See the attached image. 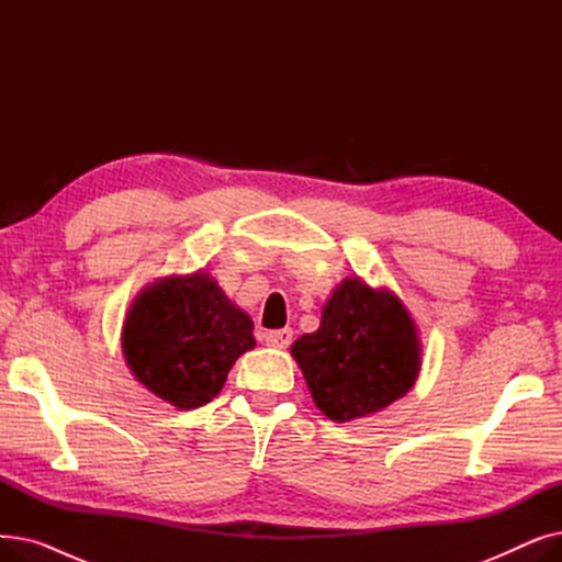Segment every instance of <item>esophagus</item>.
Here are the masks:
<instances>
[{"label":"esophagus","instance_id":"esophagus-1","mask_svg":"<svg viewBox=\"0 0 562 562\" xmlns=\"http://www.w3.org/2000/svg\"><path fill=\"white\" fill-rule=\"evenodd\" d=\"M291 339H293L291 328L271 330V333H266V335H263V341H266V346H269V348H289Z\"/></svg>","mask_w":562,"mask_h":562}]
</instances>
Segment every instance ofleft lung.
<instances>
[{
  "label": "left lung",
  "mask_w": 562,
  "mask_h": 562,
  "mask_svg": "<svg viewBox=\"0 0 562 562\" xmlns=\"http://www.w3.org/2000/svg\"><path fill=\"white\" fill-rule=\"evenodd\" d=\"M316 407L346 424L403 398L422 371L417 323L387 286L346 278L321 310V326L291 346Z\"/></svg>",
  "instance_id": "left-lung-1"
}]
</instances>
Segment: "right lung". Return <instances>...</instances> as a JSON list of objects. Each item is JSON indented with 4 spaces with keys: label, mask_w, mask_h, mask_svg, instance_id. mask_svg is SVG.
Wrapping results in <instances>:
<instances>
[{
    "label": "right lung",
    "mask_w": 562,
    "mask_h": 562,
    "mask_svg": "<svg viewBox=\"0 0 562 562\" xmlns=\"http://www.w3.org/2000/svg\"><path fill=\"white\" fill-rule=\"evenodd\" d=\"M252 318L204 271L147 284L123 321V356L132 375L177 409L210 403L232 364L255 348Z\"/></svg>",
    "instance_id": "add662e5"
}]
</instances>
